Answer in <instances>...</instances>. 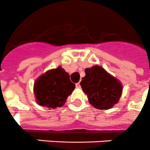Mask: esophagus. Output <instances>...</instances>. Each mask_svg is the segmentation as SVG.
Returning a JSON list of instances; mask_svg holds the SVG:
<instances>
[{
	"label": "esophagus",
	"mask_w": 150,
	"mask_h": 150,
	"mask_svg": "<svg viewBox=\"0 0 150 150\" xmlns=\"http://www.w3.org/2000/svg\"><path fill=\"white\" fill-rule=\"evenodd\" d=\"M75 86H76L77 88H81V85H80V83L79 82L76 83V84H75Z\"/></svg>",
	"instance_id": "esophagus-1"
}]
</instances>
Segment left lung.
I'll return each instance as SVG.
<instances>
[{
  "label": "left lung",
  "instance_id": "left-lung-1",
  "mask_svg": "<svg viewBox=\"0 0 150 150\" xmlns=\"http://www.w3.org/2000/svg\"><path fill=\"white\" fill-rule=\"evenodd\" d=\"M80 85L88 101L97 109L108 110L117 104L123 86L118 79L99 65L85 69Z\"/></svg>",
  "mask_w": 150,
  "mask_h": 150
}]
</instances>
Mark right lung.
Returning <instances> with one entry per match:
<instances>
[{"mask_svg": "<svg viewBox=\"0 0 150 150\" xmlns=\"http://www.w3.org/2000/svg\"><path fill=\"white\" fill-rule=\"evenodd\" d=\"M75 85L69 75L61 66L48 70L36 79L33 92L36 102L40 106L54 109L63 106Z\"/></svg>", "mask_w": 150, "mask_h": 150, "instance_id": "1", "label": "right lung"}]
</instances>
